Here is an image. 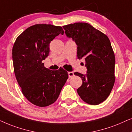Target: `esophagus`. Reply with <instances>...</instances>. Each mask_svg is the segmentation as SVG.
Segmentation results:
<instances>
[{
	"label": "esophagus",
	"mask_w": 132,
	"mask_h": 132,
	"mask_svg": "<svg viewBox=\"0 0 132 132\" xmlns=\"http://www.w3.org/2000/svg\"><path fill=\"white\" fill-rule=\"evenodd\" d=\"M74 74H73V72H68V76H69V78H71V77H72Z\"/></svg>",
	"instance_id": "1"
}]
</instances>
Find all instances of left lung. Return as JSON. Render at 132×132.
I'll return each mask as SVG.
<instances>
[{
    "instance_id": "8db88e82",
    "label": "left lung",
    "mask_w": 132,
    "mask_h": 132,
    "mask_svg": "<svg viewBox=\"0 0 132 132\" xmlns=\"http://www.w3.org/2000/svg\"><path fill=\"white\" fill-rule=\"evenodd\" d=\"M63 28L66 36L77 45V57L86 61L87 73H74L82 81L77 90L78 94L87 104H99L109 95L115 80V59L110 40L87 23H75Z\"/></svg>"
}]
</instances>
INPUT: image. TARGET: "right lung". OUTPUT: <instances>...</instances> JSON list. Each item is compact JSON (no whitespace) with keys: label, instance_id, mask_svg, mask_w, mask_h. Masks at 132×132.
Wrapping results in <instances>:
<instances>
[{"label":"right lung","instance_id":"obj_1","mask_svg":"<svg viewBox=\"0 0 132 132\" xmlns=\"http://www.w3.org/2000/svg\"><path fill=\"white\" fill-rule=\"evenodd\" d=\"M60 34H64L61 26L37 24L24 31L14 44L15 78L24 96L36 106L46 107L54 103L68 78L63 68L51 71L42 63L50 54L51 42Z\"/></svg>","mask_w":132,"mask_h":132}]
</instances>
